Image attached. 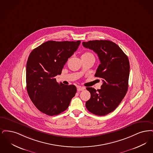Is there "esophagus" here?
Segmentation results:
<instances>
[{
	"label": "esophagus",
	"instance_id": "obj_1",
	"mask_svg": "<svg viewBox=\"0 0 153 153\" xmlns=\"http://www.w3.org/2000/svg\"><path fill=\"white\" fill-rule=\"evenodd\" d=\"M85 90V87H83L79 86H78L77 87V90H78V91H83V90Z\"/></svg>",
	"mask_w": 153,
	"mask_h": 153
}]
</instances>
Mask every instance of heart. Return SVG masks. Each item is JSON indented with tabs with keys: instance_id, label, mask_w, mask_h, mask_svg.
Returning <instances> with one entry per match:
<instances>
[{
	"instance_id": "b5f03b06",
	"label": "heart",
	"mask_w": 153,
	"mask_h": 153,
	"mask_svg": "<svg viewBox=\"0 0 153 153\" xmlns=\"http://www.w3.org/2000/svg\"><path fill=\"white\" fill-rule=\"evenodd\" d=\"M82 56H93L94 57L93 55L90 53H84Z\"/></svg>"
}]
</instances>
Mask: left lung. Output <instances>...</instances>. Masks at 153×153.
I'll return each instance as SVG.
<instances>
[{
    "label": "left lung",
    "mask_w": 153,
    "mask_h": 153,
    "mask_svg": "<svg viewBox=\"0 0 153 153\" xmlns=\"http://www.w3.org/2000/svg\"><path fill=\"white\" fill-rule=\"evenodd\" d=\"M83 46L97 53L100 62L95 76L101 78L100 89L87 87L91 94L86 102L87 109L103 116L113 111L126 94L130 74L128 57L117 44L107 40L83 42Z\"/></svg>",
    "instance_id": "obj_1"
}]
</instances>
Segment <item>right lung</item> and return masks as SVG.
Instances as JSON below:
<instances>
[{
  "instance_id": "right-lung-1",
  "label": "right lung",
  "mask_w": 153,
  "mask_h": 153,
  "mask_svg": "<svg viewBox=\"0 0 153 153\" xmlns=\"http://www.w3.org/2000/svg\"><path fill=\"white\" fill-rule=\"evenodd\" d=\"M80 41L50 40L35 48L27 62V91L33 105L50 116L65 111L75 96L73 85L59 84L55 76L62 73L69 58L76 51Z\"/></svg>"
}]
</instances>
